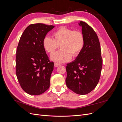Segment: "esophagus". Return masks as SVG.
I'll return each mask as SVG.
<instances>
[{
    "mask_svg": "<svg viewBox=\"0 0 122 122\" xmlns=\"http://www.w3.org/2000/svg\"><path fill=\"white\" fill-rule=\"evenodd\" d=\"M54 67H58L59 66H60L61 65L58 64V63H56V62H54Z\"/></svg>",
    "mask_w": 122,
    "mask_h": 122,
    "instance_id": "1",
    "label": "esophagus"
}]
</instances>
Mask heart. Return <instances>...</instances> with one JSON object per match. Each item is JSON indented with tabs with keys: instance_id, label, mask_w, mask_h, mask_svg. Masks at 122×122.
Here are the masks:
<instances>
[{
	"instance_id": "heart-1",
	"label": "heart",
	"mask_w": 122,
	"mask_h": 122,
	"mask_svg": "<svg viewBox=\"0 0 122 122\" xmlns=\"http://www.w3.org/2000/svg\"><path fill=\"white\" fill-rule=\"evenodd\" d=\"M53 39L45 36L43 40V46L47 52L52 53L60 45L62 49L51 55V60L58 63L69 61L72 55L77 56L84 48V37L80 31L61 27L53 33Z\"/></svg>"
}]
</instances>
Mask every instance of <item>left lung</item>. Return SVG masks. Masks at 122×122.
Here are the masks:
<instances>
[{"label": "left lung", "instance_id": "left-lung-1", "mask_svg": "<svg viewBox=\"0 0 122 122\" xmlns=\"http://www.w3.org/2000/svg\"><path fill=\"white\" fill-rule=\"evenodd\" d=\"M82 27L85 44L83 50L75 61L67 64V87L79 95L90 93L97 86L100 78L102 58L100 44L96 33L83 21Z\"/></svg>", "mask_w": 122, "mask_h": 122}]
</instances>
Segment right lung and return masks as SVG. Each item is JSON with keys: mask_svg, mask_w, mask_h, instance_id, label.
Wrapping results in <instances>:
<instances>
[{"mask_svg": "<svg viewBox=\"0 0 122 122\" xmlns=\"http://www.w3.org/2000/svg\"><path fill=\"white\" fill-rule=\"evenodd\" d=\"M54 27L43 23L29 25L18 43L16 75L22 88L29 95H41L50 86L54 63L49 60L43 46V40Z\"/></svg>", "mask_w": 122, "mask_h": 122, "instance_id": "1", "label": "right lung"}]
</instances>
